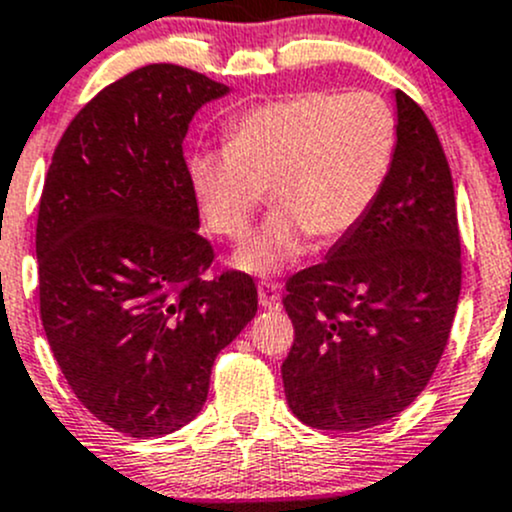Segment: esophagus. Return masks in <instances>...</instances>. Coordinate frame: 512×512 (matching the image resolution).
Listing matches in <instances>:
<instances>
[{"instance_id":"esophagus-1","label":"esophagus","mask_w":512,"mask_h":512,"mask_svg":"<svg viewBox=\"0 0 512 512\" xmlns=\"http://www.w3.org/2000/svg\"><path fill=\"white\" fill-rule=\"evenodd\" d=\"M260 306L262 309H277L279 306V282L260 284Z\"/></svg>"}]
</instances>
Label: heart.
Segmentation results:
<instances>
[{
    "mask_svg": "<svg viewBox=\"0 0 512 512\" xmlns=\"http://www.w3.org/2000/svg\"><path fill=\"white\" fill-rule=\"evenodd\" d=\"M397 147V122L378 95L301 90L250 107L223 134L225 154H196L188 176L211 233L240 240L262 191L270 223L238 252L257 274L282 272L306 238H348L383 191Z\"/></svg>",
    "mask_w": 512,
    "mask_h": 512,
    "instance_id": "1",
    "label": "heart"
}]
</instances>
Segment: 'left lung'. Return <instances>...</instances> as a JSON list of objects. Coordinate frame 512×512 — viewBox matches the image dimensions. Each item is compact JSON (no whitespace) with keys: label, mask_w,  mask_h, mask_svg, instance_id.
I'll use <instances>...</instances> for the list:
<instances>
[{"label":"left lung","mask_w":512,"mask_h":512,"mask_svg":"<svg viewBox=\"0 0 512 512\" xmlns=\"http://www.w3.org/2000/svg\"><path fill=\"white\" fill-rule=\"evenodd\" d=\"M397 147L363 223L321 265L287 279L294 343L287 405L326 432L397 417L429 383L461 292V235L449 161L422 107L402 90Z\"/></svg>","instance_id":"8db88e82"}]
</instances>
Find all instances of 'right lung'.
<instances>
[{"instance_id":"right-lung-1","label":"right lung","mask_w":512,"mask_h":512,"mask_svg":"<svg viewBox=\"0 0 512 512\" xmlns=\"http://www.w3.org/2000/svg\"><path fill=\"white\" fill-rule=\"evenodd\" d=\"M228 88L152 63L102 88L63 132L36 220L43 331L90 414L134 439L181 429L215 355L252 321L250 274L213 267L184 159L188 122ZM215 270V267H213Z\"/></svg>"}]
</instances>
